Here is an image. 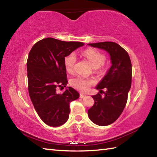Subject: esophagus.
I'll use <instances>...</instances> for the list:
<instances>
[{"mask_svg": "<svg viewBox=\"0 0 157 157\" xmlns=\"http://www.w3.org/2000/svg\"><path fill=\"white\" fill-rule=\"evenodd\" d=\"M85 96H86V95H84L83 94H80V95H79V98H83Z\"/></svg>", "mask_w": 157, "mask_h": 157, "instance_id": "obj_1", "label": "esophagus"}]
</instances>
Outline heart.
<instances>
[{
	"instance_id": "heart-1",
	"label": "heart",
	"mask_w": 157,
	"mask_h": 157,
	"mask_svg": "<svg viewBox=\"0 0 157 157\" xmlns=\"http://www.w3.org/2000/svg\"><path fill=\"white\" fill-rule=\"evenodd\" d=\"M82 55L89 60L94 68H99L104 64L105 56L103 53L94 48H89L82 52ZM77 60V56L75 52H71L66 55L63 60L66 70L69 73L73 71ZM71 86L82 92L88 91L90 87L95 84V81L91 78H86L83 76H77L71 79Z\"/></svg>"
}]
</instances>
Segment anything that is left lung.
<instances>
[{
  "label": "left lung",
  "mask_w": 157,
  "mask_h": 157,
  "mask_svg": "<svg viewBox=\"0 0 157 157\" xmlns=\"http://www.w3.org/2000/svg\"><path fill=\"white\" fill-rule=\"evenodd\" d=\"M90 46L107 51L111 66L95 89H106L105 96L100 94L93 95L95 103L88 111L93 123L107 126L115 122L125 107L132 84V63L128 53L120 45L111 41L89 44Z\"/></svg>",
  "instance_id": "left-lung-1"
}]
</instances>
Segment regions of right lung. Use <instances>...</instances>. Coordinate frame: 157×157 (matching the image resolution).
Instances as JSON below:
<instances>
[{
	"instance_id": "right-lung-1",
	"label": "right lung",
	"mask_w": 157,
	"mask_h": 157,
	"mask_svg": "<svg viewBox=\"0 0 157 157\" xmlns=\"http://www.w3.org/2000/svg\"><path fill=\"white\" fill-rule=\"evenodd\" d=\"M84 44L46 38L34 45L27 61L28 91L32 102L44 123L51 127L62 125L68 121L71 102L79 93L68 86L63 94L57 87L68 83L64 58Z\"/></svg>"
}]
</instances>
